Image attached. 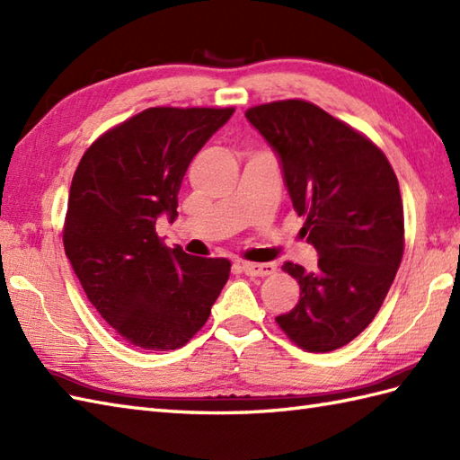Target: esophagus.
Wrapping results in <instances>:
<instances>
[{"mask_svg":"<svg viewBox=\"0 0 460 460\" xmlns=\"http://www.w3.org/2000/svg\"><path fill=\"white\" fill-rule=\"evenodd\" d=\"M239 267L247 277H269L277 270L275 262H241Z\"/></svg>","mask_w":460,"mask_h":460,"instance_id":"esophagus-1","label":"esophagus"}]
</instances>
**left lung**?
<instances>
[{
	"mask_svg": "<svg viewBox=\"0 0 460 460\" xmlns=\"http://www.w3.org/2000/svg\"><path fill=\"white\" fill-rule=\"evenodd\" d=\"M247 120L277 152L302 233L318 267L285 269L298 305L277 316L306 351L349 344L376 318L403 257V203L385 154L320 106L279 101L252 106Z\"/></svg>",
	"mask_w": 460,
	"mask_h": 460,
	"instance_id": "8db88e82",
	"label": "left lung"
}]
</instances>
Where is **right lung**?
Masks as SVG:
<instances>
[{"label": "right lung", "instance_id": "obj_1", "mask_svg": "<svg viewBox=\"0 0 460 460\" xmlns=\"http://www.w3.org/2000/svg\"><path fill=\"white\" fill-rule=\"evenodd\" d=\"M233 112L148 109L102 134L73 175L65 252L91 305L136 348L188 344L229 279L227 259L168 249L155 223L178 217L190 162Z\"/></svg>", "mask_w": 460, "mask_h": 460}]
</instances>
